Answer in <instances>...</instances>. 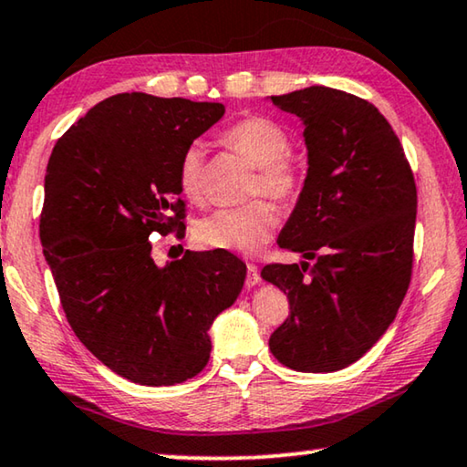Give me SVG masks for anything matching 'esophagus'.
<instances>
[{"mask_svg":"<svg viewBox=\"0 0 467 467\" xmlns=\"http://www.w3.org/2000/svg\"><path fill=\"white\" fill-rule=\"evenodd\" d=\"M257 283H260V270L255 264H247V285L255 286Z\"/></svg>","mask_w":467,"mask_h":467,"instance_id":"obj_1","label":"esophagus"}]
</instances>
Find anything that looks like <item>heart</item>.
I'll return each mask as SVG.
<instances>
[{
    "instance_id": "1",
    "label": "heart",
    "mask_w": 467,
    "mask_h": 467,
    "mask_svg": "<svg viewBox=\"0 0 467 467\" xmlns=\"http://www.w3.org/2000/svg\"><path fill=\"white\" fill-rule=\"evenodd\" d=\"M222 143L255 166L249 195H265L276 203H291L299 197L306 172L297 155L288 151L291 139L278 122L264 116H247L222 132ZM176 184L184 199L203 202V153L199 145H189L181 153ZM276 224L270 203L257 199L239 207H224L199 220L195 239L210 249L254 254L272 239Z\"/></svg>"
}]
</instances>
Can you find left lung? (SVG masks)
<instances>
[{"label": "left lung", "instance_id": "obj_1", "mask_svg": "<svg viewBox=\"0 0 467 467\" xmlns=\"http://www.w3.org/2000/svg\"><path fill=\"white\" fill-rule=\"evenodd\" d=\"M306 124L307 179L278 245L314 264H268L288 299L270 351L297 372L358 361L395 320L413 268L416 181L387 118L328 87L272 98Z\"/></svg>", "mask_w": 467, "mask_h": 467}]
</instances>
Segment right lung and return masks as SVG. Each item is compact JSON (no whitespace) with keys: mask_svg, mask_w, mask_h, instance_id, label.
<instances>
[{"mask_svg":"<svg viewBox=\"0 0 467 467\" xmlns=\"http://www.w3.org/2000/svg\"><path fill=\"white\" fill-rule=\"evenodd\" d=\"M222 116V103L112 95L49 155L39 236L66 320L103 366L145 387L202 372L207 330L245 283L224 249L184 251L166 268L151 257V236L184 239L176 164Z\"/></svg>","mask_w":467,"mask_h":467,"instance_id":"1","label":"right lung"}]
</instances>
